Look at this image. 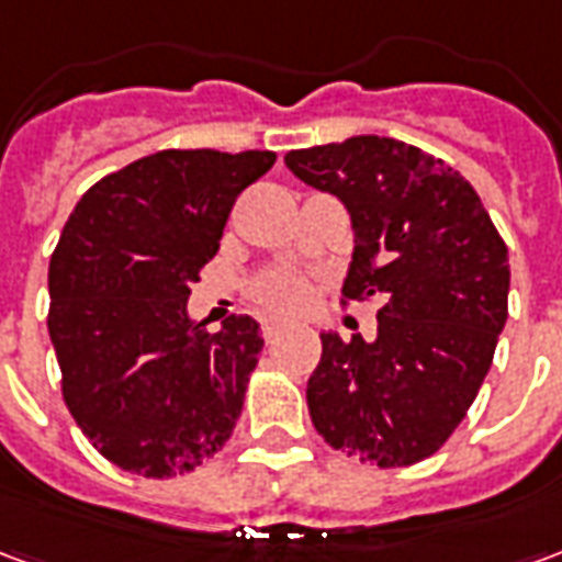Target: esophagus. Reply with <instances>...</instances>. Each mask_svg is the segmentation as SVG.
<instances>
[{
    "instance_id": "34e87169",
    "label": "esophagus",
    "mask_w": 562,
    "mask_h": 562,
    "mask_svg": "<svg viewBox=\"0 0 562 562\" xmlns=\"http://www.w3.org/2000/svg\"><path fill=\"white\" fill-rule=\"evenodd\" d=\"M282 328H285V325H282L280 318H265V322H261V334H265V340H273Z\"/></svg>"
}]
</instances>
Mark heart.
Returning a JSON list of instances; mask_svg holds the SVG:
<instances>
[{
    "label": "heart",
    "instance_id": "b5f03b06",
    "mask_svg": "<svg viewBox=\"0 0 562 562\" xmlns=\"http://www.w3.org/2000/svg\"><path fill=\"white\" fill-rule=\"evenodd\" d=\"M252 297L265 313L292 316V313H301L306 301H310V285H306L304 277L282 270V273H270V277L258 282L252 289Z\"/></svg>",
    "mask_w": 562,
    "mask_h": 562
}]
</instances>
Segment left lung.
Returning a JSON list of instances; mask_svg holds the SVG:
<instances>
[{
	"label": "left lung",
	"instance_id": "left-lung-1",
	"mask_svg": "<svg viewBox=\"0 0 562 562\" xmlns=\"http://www.w3.org/2000/svg\"><path fill=\"white\" fill-rule=\"evenodd\" d=\"M289 171L349 210L346 297H379L376 340L322 334L306 406L330 448L376 467L430 458L482 389L508 316V249L463 177L379 135L292 149Z\"/></svg>",
	"mask_w": 562,
	"mask_h": 562
}]
</instances>
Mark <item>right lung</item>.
Listing matches in <instances>:
<instances>
[{
  "label": "right lung",
  "mask_w": 562,
  "mask_h": 562,
  "mask_svg": "<svg viewBox=\"0 0 562 562\" xmlns=\"http://www.w3.org/2000/svg\"><path fill=\"white\" fill-rule=\"evenodd\" d=\"M273 161L270 149H161L108 173L68 216L47 270V330L68 413L120 470H195L240 418L258 322L232 316L207 334L186 301L234 198Z\"/></svg>",
  "instance_id": "add662e5"
}]
</instances>
